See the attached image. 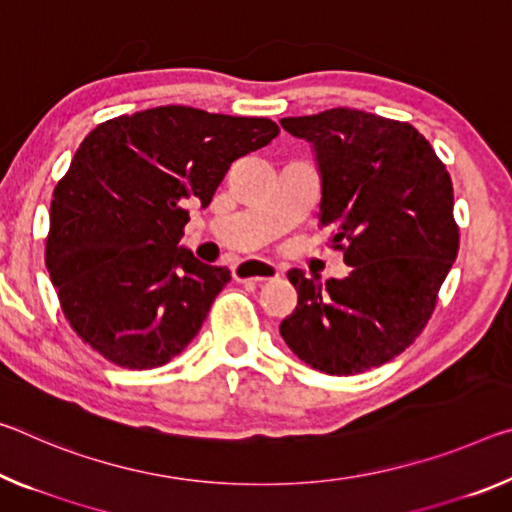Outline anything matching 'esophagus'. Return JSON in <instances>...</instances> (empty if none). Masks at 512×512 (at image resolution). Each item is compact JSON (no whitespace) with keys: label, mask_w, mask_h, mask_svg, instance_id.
<instances>
[{"label":"esophagus","mask_w":512,"mask_h":512,"mask_svg":"<svg viewBox=\"0 0 512 512\" xmlns=\"http://www.w3.org/2000/svg\"><path fill=\"white\" fill-rule=\"evenodd\" d=\"M280 275L278 266L269 262H257V259H248V262H241L234 266V280L239 282H269Z\"/></svg>","instance_id":"obj_1"}]
</instances>
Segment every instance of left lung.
I'll list each match as a JSON object with an SVG mask.
<instances>
[{"mask_svg":"<svg viewBox=\"0 0 512 512\" xmlns=\"http://www.w3.org/2000/svg\"><path fill=\"white\" fill-rule=\"evenodd\" d=\"M312 143L321 173V227L353 266L326 285L291 269L298 305L280 335L300 360L355 376L403 353L426 328L458 255L453 184L410 123L358 109L282 118Z\"/></svg>","mask_w":512,"mask_h":512,"instance_id":"obj_1","label":"left lung"}]
</instances>
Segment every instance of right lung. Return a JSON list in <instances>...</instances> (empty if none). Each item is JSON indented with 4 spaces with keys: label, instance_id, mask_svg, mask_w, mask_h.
<instances>
[{
    "label": "right lung",
    "instance_id": "1",
    "mask_svg": "<svg viewBox=\"0 0 512 512\" xmlns=\"http://www.w3.org/2000/svg\"><path fill=\"white\" fill-rule=\"evenodd\" d=\"M280 127L193 107L97 125L54 189L45 264L72 330L125 369H154L198 335L230 282L180 246L189 209L212 202L234 159Z\"/></svg>",
    "mask_w": 512,
    "mask_h": 512
}]
</instances>
